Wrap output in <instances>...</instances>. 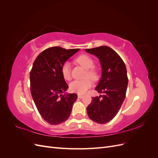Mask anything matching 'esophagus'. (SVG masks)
I'll use <instances>...</instances> for the list:
<instances>
[{
  "instance_id": "esophagus-1",
  "label": "esophagus",
  "mask_w": 158,
  "mask_h": 158,
  "mask_svg": "<svg viewBox=\"0 0 158 158\" xmlns=\"http://www.w3.org/2000/svg\"><path fill=\"white\" fill-rule=\"evenodd\" d=\"M78 98L79 99H82V98H84V95H80V94H78Z\"/></svg>"
}]
</instances>
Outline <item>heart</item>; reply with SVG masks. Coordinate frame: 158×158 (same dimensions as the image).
I'll return each instance as SVG.
<instances>
[{"label":"heart","instance_id":"obj_1","mask_svg":"<svg viewBox=\"0 0 158 158\" xmlns=\"http://www.w3.org/2000/svg\"><path fill=\"white\" fill-rule=\"evenodd\" d=\"M78 63L87 69L85 77H89L93 80H96L98 78V74L94 66V61L90 56L86 55H82L79 56L77 59ZM61 73L63 78L66 80L71 79V73L70 64L65 63L63 64L61 69ZM92 82L89 78H85L82 80H74L70 84V89L72 92L78 94H84L87 92L88 89L92 86Z\"/></svg>","mask_w":158,"mask_h":158}]
</instances>
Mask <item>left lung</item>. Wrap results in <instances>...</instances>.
<instances>
[{
  "mask_svg": "<svg viewBox=\"0 0 158 158\" xmlns=\"http://www.w3.org/2000/svg\"><path fill=\"white\" fill-rule=\"evenodd\" d=\"M97 56L102 66V77L95 89L103 95L92 98L86 108L90 119L105 124L116 116L125 100L128 85L125 64L117 52L107 46L85 49Z\"/></svg>",
  "mask_w": 158,
  "mask_h": 158,
  "instance_id": "1",
  "label": "left lung"
}]
</instances>
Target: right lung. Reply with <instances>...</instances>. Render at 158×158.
Segmentation results:
<instances>
[{
	"label": "right lung",
	"mask_w": 158,
	"mask_h": 158,
	"mask_svg": "<svg viewBox=\"0 0 158 158\" xmlns=\"http://www.w3.org/2000/svg\"><path fill=\"white\" fill-rule=\"evenodd\" d=\"M78 51L50 47L41 52L33 64L30 74L31 96L41 116L50 125H59L67 120L78 98L76 94H64L69 85L61 69Z\"/></svg>",
	"instance_id": "right-lung-1"
}]
</instances>
